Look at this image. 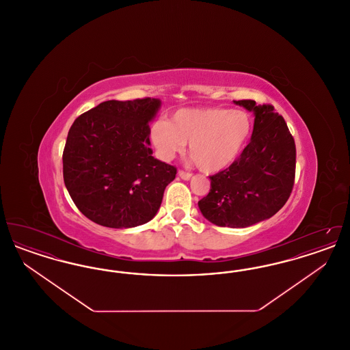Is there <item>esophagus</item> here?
Masks as SVG:
<instances>
[{
    "label": "esophagus",
    "mask_w": 350,
    "mask_h": 350,
    "mask_svg": "<svg viewBox=\"0 0 350 350\" xmlns=\"http://www.w3.org/2000/svg\"><path fill=\"white\" fill-rule=\"evenodd\" d=\"M178 176L185 180V181H189L191 178V173L189 172H183V170H178Z\"/></svg>",
    "instance_id": "34e87169"
}]
</instances>
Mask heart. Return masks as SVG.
I'll return each instance as SVG.
<instances>
[{
    "mask_svg": "<svg viewBox=\"0 0 350 350\" xmlns=\"http://www.w3.org/2000/svg\"><path fill=\"white\" fill-rule=\"evenodd\" d=\"M253 120L243 110L181 109L170 122L152 126L150 139L160 157L172 160L189 143V154L206 173L232 165L250 143Z\"/></svg>",
    "mask_w": 350,
    "mask_h": 350,
    "instance_id": "b5f03b06",
    "label": "heart"
}]
</instances>
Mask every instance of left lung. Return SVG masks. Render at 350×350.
<instances>
[{"label": "left lung", "instance_id": "1", "mask_svg": "<svg viewBox=\"0 0 350 350\" xmlns=\"http://www.w3.org/2000/svg\"><path fill=\"white\" fill-rule=\"evenodd\" d=\"M233 102L254 114L250 144L232 165L210 177V193L198 207L215 226L245 228L273 217L288 200L297 150L284 119L271 105Z\"/></svg>", "mask_w": 350, "mask_h": 350}]
</instances>
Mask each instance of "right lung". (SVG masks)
Returning <instances> with one entry per match:
<instances>
[{
  "instance_id": "1",
  "label": "right lung",
  "mask_w": 350,
  "mask_h": 350,
  "mask_svg": "<svg viewBox=\"0 0 350 350\" xmlns=\"http://www.w3.org/2000/svg\"><path fill=\"white\" fill-rule=\"evenodd\" d=\"M159 98L105 100L77 118L63 152V176L77 208L110 228H133L157 214L177 169L152 156L150 123Z\"/></svg>"
}]
</instances>
